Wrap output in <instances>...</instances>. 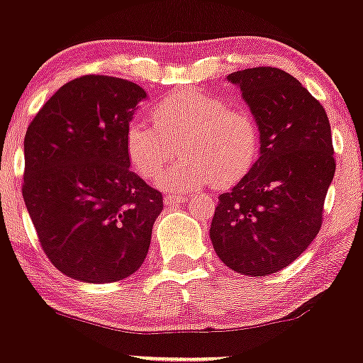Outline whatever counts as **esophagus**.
Wrapping results in <instances>:
<instances>
[{
  "label": "esophagus",
  "mask_w": 363,
  "mask_h": 363,
  "mask_svg": "<svg viewBox=\"0 0 363 363\" xmlns=\"http://www.w3.org/2000/svg\"><path fill=\"white\" fill-rule=\"evenodd\" d=\"M184 201H187V196L186 194H167L164 198V203L167 206L179 205V203H184Z\"/></svg>",
  "instance_id": "1"
}]
</instances>
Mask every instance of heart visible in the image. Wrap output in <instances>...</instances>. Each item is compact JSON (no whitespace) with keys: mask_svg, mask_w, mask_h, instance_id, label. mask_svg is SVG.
Returning <instances> with one entry per match:
<instances>
[{"mask_svg":"<svg viewBox=\"0 0 363 363\" xmlns=\"http://www.w3.org/2000/svg\"><path fill=\"white\" fill-rule=\"evenodd\" d=\"M150 119L128 124L124 147L131 167L155 179L183 141V158L158 177L165 189H194L206 182L227 186L240 181L259 155V128L247 111L199 90H179L150 107Z\"/></svg>","mask_w":363,"mask_h":363,"instance_id":"heart-1","label":"heart"}]
</instances>
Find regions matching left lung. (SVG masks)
I'll use <instances>...</instances> for the list:
<instances>
[{"mask_svg": "<svg viewBox=\"0 0 363 363\" xmlns=\"http://www.w3.org/2000/svg\"><path fill=\"white\" fill-rule=\"evenodd\" d=\"M259 128V158L220 194L210 239L223 264L247 277L280 272L309 247L323 225L336 170L324 107L280 68L228 74Z\"/></svg>", "mask_w": 363, "mask_h": 363, "instance_id": "left-lung-1", "label": "left lung"}]
</instances>
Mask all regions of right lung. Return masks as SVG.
<instances>
[{"mask_svg": "<svg viewBox=\"0 0 363 363\" xmlns=\"http://www.w3.org/2000/svg\"><path fill=\"white\" fill-rule=\"evenodd\" d=\"M147 91L106 74L62 85L28 124L22 194L45 256L74 280L112 283L143 264L164 208L129 169L124 136Z\"/></svg>", "mask_w": 363, "mask_h": 363, "instance_id": "1", "label": "right lung"}]
</instances>
